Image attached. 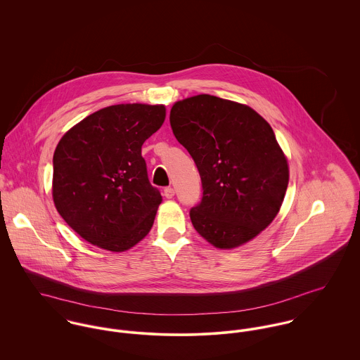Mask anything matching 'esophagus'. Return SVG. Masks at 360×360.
I'll use <instances>...</instances> for the list:
<instances>
[{
	"instance_id": "obj_1",
	"label": "esophagus",
	"mask_w": 360,
	"mask_h": 360,
	"mask_svg": "<svg viewBox=\"0 0 360 360\" xmlns=\"http://www.w3.org/2000/svg\"><path fill=\"white\" fill-rule=\"evenodd\" d=\"M163 195H165L167 200H170V198L174 197V190H173L172 187H166V188L163 190Z\"/></svg>"
}]
</instances>
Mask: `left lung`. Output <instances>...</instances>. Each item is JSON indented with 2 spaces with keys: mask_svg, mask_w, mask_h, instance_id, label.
<instances>
[{
  "mask_svg": "<svg viewBox=\"0 0 360 360\" xmlns=\"http://www.w3.org/2000/svg\"><path fill=\"white\" fill-rule=\"evenodd\" d=\"M170 126L202 181L194 229L219 250L254 240L280 212L290 180L270 124L245 103L200 94L173 103Z\"/></svg>",
  "mask_w": 360,
  "mask_h": 360,
  "instance_id": "1",
  "label": "left lung"
}]
</instances>
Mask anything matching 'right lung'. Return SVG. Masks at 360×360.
<instances>
[{"instance_id":"right-lung-1","label":"right lung","mask_w":360,"mask_h":360,"mask_svg":"<svg viewBox=\"0 0 360 360\" xmlns=\"http://www.w3.org/2000/svg\"><path fill=\"white\" fill-rule=\"evenodd\" d=\"M165 117L162 103L110 105L59 140L53 153V205L87 243L123 252L150 233L162 195L150 184L141 147Z\"/></svg>"}]
</instances>
